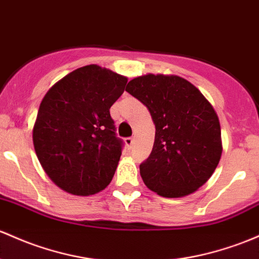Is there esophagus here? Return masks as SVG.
<instances>
[{
  "label": "esophagus",
  "mask_w": 259,
  "mask_h": 259,
  "mask_svg": "<svg viewBox=\"0 0 259 259\" xmlns=\"http://www.w3.org/2000/svg\"><path fill=\"white\" fill-rule=\"evenodd\" d=\"M124 143L127 146V149H132L133 145H134V139H133V138H125Z\"/></svg>",
  "instance_id": "34e87169"
}]
</instances>
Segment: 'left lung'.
Instances as JSON below:
<instances>
[{"label":"left lung","instance_id":"1","mask_svg":"<svg viewBox=\"0 0 259 259\" xmlns=\"http://www.w3.org/2000/svg\"><path fill=\"white\" fill-rule=\"evenodd\" d=\"M126 92L155 124L151 155L140 164L144 183L164 198H182L206 183L223 152L217 112L194 84L175 75L139 76Z\"/></svg>","mask_w":259,"mask_h":259}]
</instances>
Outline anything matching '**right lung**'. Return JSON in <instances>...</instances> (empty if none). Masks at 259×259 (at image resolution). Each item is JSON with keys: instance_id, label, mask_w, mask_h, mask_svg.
I'll list each match as a JSON object with an SVG mask.
<instances>
[{"instance_id": "add662e5", "label": "right lung", "mask_w": 259, "mask_h": 259, "mask_svg": "<svg viewBox=\"0 0 259 259\" xmlns=\"http://www.w3.org/2000/svg\"><path fill=\"white\" fill-rule=\"evenodd\" d=\"M127 78L98 65L72 71L47 92L33 127L38 160L49 178L73 195H91L112 181L123 141L109 109Z\"/></svg>"}]
</instances>
